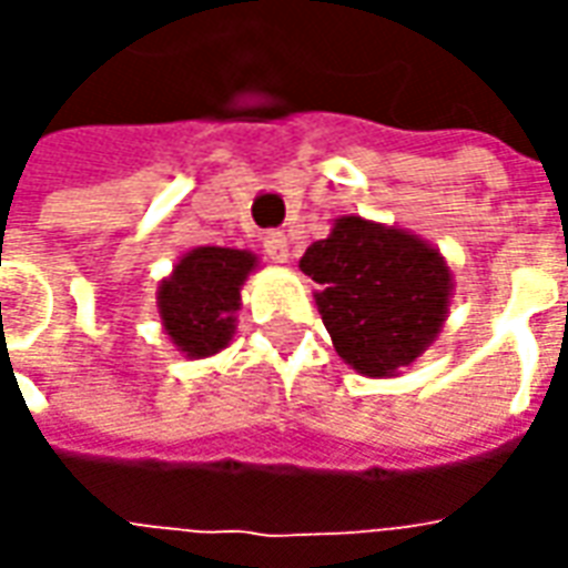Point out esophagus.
I'll return each instance as SVG.
<instances>
[{"instance_id":"esophagus-1","label":"esophagus","mask_w":568,"mask_h":568,"mask_svg":"<svg viewBox=\"0 0 568 568\" xmlns=\"http://www.w3.org/2000/svg\"><path fill=\"white\" fill-rule=\"evenodd\" d=\"M264 255L276 264H285L288 261V236L283 231H271V234H264Z\"/></svg>"}]
</instances>
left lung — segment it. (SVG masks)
Wrapping results in <instances>:
<instances>
[{
  "instance_id": "obj_1",
  "label": "left lung",
  "mask_w": 568,
  "mask_h": 568,
  "mask_svg": "<svg viewBox=\"0 0 568 568\" xmlns=\"http://www.w3.org/2000/svg\"><path fill=\"white\" fill-rule=\"evenodd\" d=\"M337 356L362 377H398L438 341L453 297L447 258L423 236L362 215L334 219L297 264Z\"/></svg>"
}]
</instances>
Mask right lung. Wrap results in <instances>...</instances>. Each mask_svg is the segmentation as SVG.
Segmentation results:
<instances>
[{"instance_id":"obj_1","label":"right lung","mask_w":568,"mask_h":568,"mask_svg":"<svg viewBox=\"0 0 568 568\" xmlns=\"http://www.w3.org/2000/svg\"><path fill=\"white\" fill-rule=\"evenodd\" d=\"M258 271V255L246 248L197 246L158 283V313L170 344L185 358H210L231 346L243 283Z\"/></svg>"}]
</instances>
